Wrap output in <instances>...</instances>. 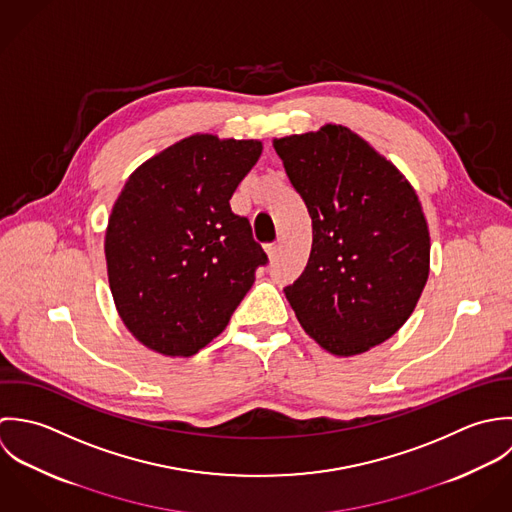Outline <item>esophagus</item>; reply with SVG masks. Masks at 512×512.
Here are the masks:
<instances>
[{"label":"esophagus","mask_w":512,"mask_h":512,"mask_svg":"<svg viewBox=\"0 0 512 512\" xmlns=\"http://www.w3.org/2000/svg\"><path fill=\"white\" fill-rule=\"evenodd\" d=\"M279 251H281V243H279V241H275V243L267 245V255H269V259H271V261H275V259L279 257Z\"/></svg>","instance_id":"1"}]
</instances>
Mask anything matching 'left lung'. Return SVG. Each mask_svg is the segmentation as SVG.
<instances>
[{
	"mask_svg": "<svg viewBox=\"0 0 512 512\" xmlns=\"http://www.w3.org/2000/svg\"><path fill=\"white\" fill-rule=\"evenodd\" d=\"M312 219L303 275L285 287L301 326L334 356L394 336L429 275V231L404 174L340 124L275 138Z\"/></svg>",
	"mask_w": 512,
	"mask_h": 512,
	"instance_id": "obj_1",
	"label": "left lung"
}]
</instances>
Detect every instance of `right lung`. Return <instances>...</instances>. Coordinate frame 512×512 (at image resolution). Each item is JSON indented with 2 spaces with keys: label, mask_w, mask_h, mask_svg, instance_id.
<instances>
[{
  "label": "right lung",
  "mask_w": 512,
  "mask_h": 512,
  "mask_svg": "<svg viewBox=\"0 0 512 512\" xmlns=\"http://www.w3.org/2000/svg\"><path fill=\"white\" fill-rule=\"evenodd\" d=\"M259 140L188 136L138 166L108 217V285L124 326L164 356H192L221 334L267 265L229 200Z\"/></svg>",
  "instance_id": "add662e5"
}]
</instances>
